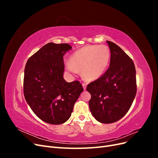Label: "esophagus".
I'll return each mask as SVG.
<instances>
[{"label":"esophagus","instance_id":"obj_1","mask_svg":"<svg viewBox=\"0 0 158 158\" xmlns=\"http://www.w3.org/2000/svg\"><path fill=\"white\" fill-rule=\"evenodd\" d=\"M82 86H83V88H84V89L85 90V89H86V86H87V85H86V84H85V83H83V84H82Z\"/></svg>","mask_w":158,"mask_h":158}]
</instances>
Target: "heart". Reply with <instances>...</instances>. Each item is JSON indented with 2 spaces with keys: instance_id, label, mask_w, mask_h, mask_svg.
Returning a JSON list of instances; mask_svg holds the SVG:
<instances>
[{
  "instance_id": "b5f03b06",
  "label": "heart",
  "mask_w": 158,
  "mask_h": 158,
  "mask_svg": "<svg viewBox=\"0 0 158 158\" xmlns=\"http://www.w3.org/2000/svg\"><path fill=\"white\" fill-rule=\"evenodd\" d=\"M110 57L111 52L106 45H85L72 54L66 69L70 73L82 71L85 80H95L106 71Z\"/></svg>"
}]
</instances>
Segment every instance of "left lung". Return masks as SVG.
<instances>
[{"mask_svg":"<svg viewBox=\"0 0 158 158\" xmlns=\"http://www.w3.org/2000/svg\"><path fill=\"white\" fill-rule=\"evenodd\" d=\"M111 51L109 67L89 83V110L102 123H113L128 111L136 94V69L132 60L114 43L107 41Z\"/></svg>","mask_w":158,"mask_h":158,"instance_id":"8db88e82","label":"left lung"}]
</instances>
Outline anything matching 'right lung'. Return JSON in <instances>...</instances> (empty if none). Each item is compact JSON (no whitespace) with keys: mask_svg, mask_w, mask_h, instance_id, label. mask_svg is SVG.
Wrapping results in <instances>:
<instances>
[{"mask_svg":"<svg viewBox=\"0 0 158 158\" xmlns=\"http://www.w3.org/2000/svg\"><path fill=\"white\" fill-rule=\"evenodd\" d=\"M72 47L49 43L27 60L23 94L27 104L41 120L60 125L69 120L75 102L83 92L79 81L66 82L63 56Z\"/></svg>","mask_w":158,"mask_h":158,"instance_id":"obj_1","label":"right lung"}]
</instances>
